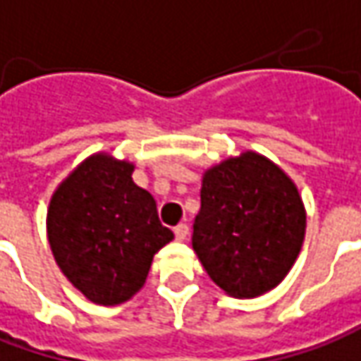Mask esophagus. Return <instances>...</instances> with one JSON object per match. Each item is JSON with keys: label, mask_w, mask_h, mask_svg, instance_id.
<instances>
[{"label": "esophagus", "mask_w": 361, "mask_h": 361, "mask_svg": "<svg viewBox=\"0 0 361 361\" xmlns=\"http://www.w3.org/2000/svg\"><path fill=\"white\" fill-rule=\"evenodd\" d=\"M173 233H176V240L183 242V240H188V235H190V228H188L185 224H180V226H176Z\"/></svg>", "instance_id": "34e87169"}]
</instances>
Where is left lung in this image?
<instances>
[{
	"label": "left lung",
	"mask_w": 361,
	"mask_h": 361,
	"mask_svg": "<svg viewBox=\"0 0 361 361\" xmlns=\"http://www.w3.org/2000/svg\"><path fill=\"white\" fill-rule=\"evenodd\" d=\"M192 245L231 298L264 295L290 274L305 238L298 185L269 157L245 149L202 176Z\"/></svg>",
	"instance_id": "1"
}]
</instances>
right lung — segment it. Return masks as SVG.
Here are the masks:
<instances>
[{"label":"right lung","mask_w":361,"mask_h":361,"mask_svg":"<svg viewBox=\"0 0 361 361\" xmlns=\"http://www.w3.org/2000/svg\"><path fill=\"white\" fill-rule=\"evenodd\" d=\"M133 161L97 152L63 178L47 205V242L69 283L90 302L119 305L147 280L154 255L173 240L154 195L135 185Z\"/></svg>","instance_id":"obj_1"}]
</instances>
